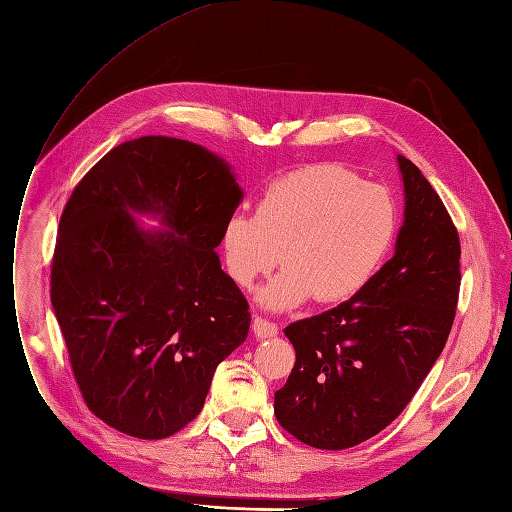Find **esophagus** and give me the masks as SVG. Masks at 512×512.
I'll return each instance as SVG.
<instances>
[{"mask_svg":"<svg viewBox=\"0 0 512 512\" xmlns=\"http://www.w3.org/2000/svg\"><path fill=\"white\" fill-rule=\"evenodd\" d=\"M253 334L257 338H261V340L263 338H272V336L278 334V325L268 321V319H263V317H255L253 319Z\"/></svg>","mask_w":512,"mask_h":512,"instance_id":"esophagus-1","label":"esophagus"}]
</instances>
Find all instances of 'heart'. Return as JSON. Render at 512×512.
<instances>
[{"mask_svg": "<svg viewBox=\"0 0 512 512\" xmlns=\"http://www.w3.org/2000/svg\"><path fill=\"white\" fill-rule=\"evenodd\" d=\"M398 236L391 193L340 166H312L276 178L253 217L232 214L221 253L229 278L251 289L278 261L285 272L259 291L283 310L315 298L340 304L364 291Z\"/></svg>", "mask_w": 512, "mask_h": 512, "instance_id": "1", "label": "heart"}]
</instances>
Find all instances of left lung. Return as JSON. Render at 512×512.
<instances>
[{"label":"left lung","instance_id":"1","mask_svg":"<svg viewBox=\"0 0 512 512\" xmlns=\"http://www.w3.org/2000/svg\"><path fill=\"white\" fill-rule=\"evenodd\" d=\"M404 223L395 253L355 298L295 321V366L274 415L315 449L364 442L400 415L447 344L459 298V236L421 170L398 155Z\"/></svg>","mask_w":512,"mask_h":512}]
</instances>
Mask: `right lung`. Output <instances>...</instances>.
Returning <instances> with one entry per match:
<instances>
[{"label":"right lung","mask_w":512,"mask_h":512,"mask_svg":"<svg viewBox=\"0 0 512 512\" xmlns=\"http://www.w3.org/2000/svg\"><path fill=\"white\" fill-rule=\"evenodd\" d=\"M240 202L227 161L168 136L114 146L72 191L51 302L82 398L114 430L142 440L183 430L246 340L249 302L217 255Z\"/></svg>","instance_id":"right-lung-1"}]
</instances>
